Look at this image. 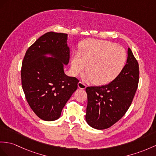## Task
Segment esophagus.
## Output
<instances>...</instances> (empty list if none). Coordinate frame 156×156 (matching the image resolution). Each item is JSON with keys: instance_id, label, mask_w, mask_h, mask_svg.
Masks as SVG:
<instances>
[{"instance_id": "1", "label": "esophagus", "mask_w": 156, "mask_h": 156, "mask_svg": "<svg viewBox=\"0 0 156 156\" xmlns=\"http://www.w3.org/2000/svg\"><path fill=\"white\" fill-rule=\"evenodd\" d=\"M78 87L81 89H85L86 88V85L82 82H79L78 83Z\"/></svg>"}]
</instances>
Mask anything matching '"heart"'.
I'll return each mask as SVG.
<instances>
[{
    "label": "heart",
    "instance_id": "heart-1",
    "mask_svg": "<svg viewBox=\"0 0 156 156\" xmlns=\"http://www.w3.org/2000/svg\"><path fill=\"white\" fill-rule=\"evenodd\" d=\"M125 49L111 41L89 40L81 44L79 54L71 59L74 75L82 73L86 66L87 79L96 85L108 84L120 75L126 65Z\"/></svg>",
    "mask_w": 156,
    "mask_h": 156
}]
</instances>
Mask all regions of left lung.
Masks as SVG:
<instances>
[{"label":"left lung","instance_id":"1","mask_svg":"<svg viewBox=\"0 0 156 156\" xmlns=\"http://www.w3.org/2000/svg\"><path fill=\"white\" fill-rule=\"evenodd\" d=\"M139 74L138 61L128 48L126 64L115 80L104 86L87 87L85 119L91 127L108 128L126 114L138 89Z\"/></svg>","mask_w":156,"mask_h":156}]
</instances>
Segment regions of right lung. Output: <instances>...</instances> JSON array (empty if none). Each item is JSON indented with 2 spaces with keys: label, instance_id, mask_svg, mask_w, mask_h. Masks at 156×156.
Segmentation results:
<instances>
[{
  "label": "right lung",
  "instance_id": "right-lung-1",
  "mask_svg": "<svg viewBox=\"0 0 156 156\" xmlns=\"http://www.w3.org/2000/svg\"><path fill=\"white\" fill-rule=\"evenodd\" d=\"M67 34L49 32L40 37L26 51L22 61L21 81L30 107L40 119H59L67 101L77 89L79 79L64 73L69 62ZM55 58H47L46 53Z\"/></svg>",
  "mask_w": 156,
  "mask_h": 156
}]
</instances>
